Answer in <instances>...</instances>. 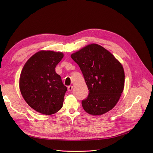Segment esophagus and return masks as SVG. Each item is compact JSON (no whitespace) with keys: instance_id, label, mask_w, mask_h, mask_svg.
<instances>
[{"instance_id":"esophagus-1","label":"esophagus","mask_w":153,"mask_h":153,"mask_svg":"<svg viewBox=\"0 0 153 153\" xmlns=\"http://www.w3.org/2000/svg\"><path fill=\"white\" fill-rule=\"evenodd\" d=\"M73 86H72V85L68 86V91H71L73 90Z\"/></svg>"}]
</instances>
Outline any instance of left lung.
Instances as JSON below:
<instances>
[{
  "label": "left lung",
  "instance_id": "obj_1",
  "mask_svg": "<svg viewBox=\"0 0 153 153\" xmlns=\"http://www.w3.org/2000/svg\"><path fill=\"white\" fill-rule=\"evenodd\" d=\"M79 65L88 86V97L82 101L90 114H103L113 109L123 92L125 73L122 64L108 50L95 43L71 56Z\"/></svg>",
  "mask_w": 153,
  "mask_h": 153
}]
</instances>
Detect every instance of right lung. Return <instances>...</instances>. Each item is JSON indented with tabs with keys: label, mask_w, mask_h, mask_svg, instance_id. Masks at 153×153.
I'll return each mask as SVG.
<instances>
[{
	"label": "right lung",
	"mask_w": 153,
	"mask_h": 153,
	"mask_svg": "<svg viewBox=\"0 0 153 153\" xmlns=\"http://www.w3.org/2000/svg\"><path fill=\"white\" fill-rule=\"evenodd\" d=\"M63 57L61 52L40 51L32 56L22 70V95L35 111L45 115L59 111L67 90L55 68Z\"/></svg>",
	"instance_id": "1"
}]
</instances>
